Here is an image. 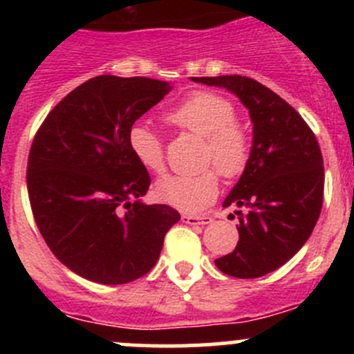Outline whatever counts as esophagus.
I'll return each instance as SVG.
<instances>
[{
	"instance_id": "1",
	"label": "esophagus",
	"mask_w": 354,
	"mask_h": 354,
	"mask_svg": "<svg viewBox=\"0 0 354 354\" xmlns=\"http://www.w3.org/2000/svg\"><path fill=\"white\" fill-rule=\"evenodd\" d=\"M181 221H183L185 224H200V226H203V224H209L212 223V217L207 216V214H202V216H194V214H183L181 216Z\"/></svg>"
}]
</instances>
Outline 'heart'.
Listing matches in <instances>:
<instances>
[{"mask_svg":"<svg viewBox=\"0 0 354 354\" xmlns=\"http://www.w3.org/2000/svg\"><path fill=\"white\" fill-rule=\"evenodd\" d=\"M164 120L173 127L203 137L202 166L214 164L224 178H236L245 171L252 152V137L236 121V108L230 99L216 92H197L166 113ZM128 145L144 169L160 174L166 167L164 145L159 135L144 123L128 131ZM216 171L198 174H173L157 181L156 194L162 202L181 210H200L217 197Z\"/></svg>","mask_w":354,"mask_h":354,"instance_id":"b5f03b06","label":"heart"}]
</instances>
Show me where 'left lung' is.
<instances>
[{"mask_svg":"<svg viewBox=\"0 0 354 354\" xmlns=\"http://www.w3.org/2000/svg\"><path fill=\"white\" fill-rule=\"evenodd\" d=\"M192 80L233 92L253 123L248 164L223 203L238 207L240 240L216 266L240 279L266 276L306 243L319 221L324 202L319 142L298 111L253 78L223 75Z\"/></svg>","mask_w":354,"mask_h":354,"instance_id":"8db88e82","label":"left lung"}]
</instances>
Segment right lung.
<instances>
[{"instance_id":"1","label":"right lung","mask_w":354,"mask_h":354,"mask_svg":"<svg viewBox=\"0 0 354 354\" xmlns=\"http://www.w3.org/2000/svg\"><path fill=\"white\" fill-rule=\"evenodd\" d=\"M169 91L147 77H94L35 133L27 166L35 224L56 259L85 279L127 284L145 276L180 221L173 207L142 202L151 176L128 145L135 121Z\"/></svg>"}]
</instances>
